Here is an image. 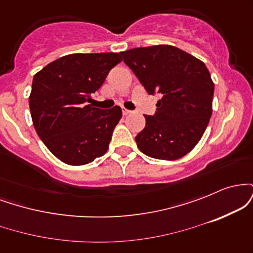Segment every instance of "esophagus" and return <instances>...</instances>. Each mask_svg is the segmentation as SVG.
I'll list each match as a JSON object with an SVG mask.
<instances>
[{"instance_id":"obj_1","label":"esophagus","mask_w":253,"mask_h":253,"mask_svg":"<svg viewBox=\"0 0 253 253\" xmlns=\"http://www.w3.org/2000/svg\"><path fill=\"white\" fill-rule=\"evenodd\" d=\"M123 114L125 115V117H126V115L132 114V110H128V109H125V108H123Z\"/></svg>"}]
</instances>
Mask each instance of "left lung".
<instances>
[{"label": "left lung", "mask_w": 253, "mask_h": 253, "mask_svg": "<svg viewBox=\"0 0 253 253\" xmlns=\"http://www.w3.org/2000/svg\"><path fill=\"white\" fill-rule=\"evenodd\" d=\"M147 94H159L156 113L145 115L146 126L135 136L144 155L175 161L190 152L211 117L214 83L207 66L171 45L121 52Z\"/></svg>", "instance_id": "left-lung-1"}]
</instances>
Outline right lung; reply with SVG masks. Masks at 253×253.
Instances as JSON below:
<instances>
[{
  "label": "right lung",
  "mask_w": 253,
  "mask_h": 253,
  "mask_svg": "<svg viewBox=\"0 0 253 253\" xmlns=\"http://www.w3.org/2000/svg\"><path fill=\"white\" fill-rule=\"evenodd\" d=\"M121 62L119 53H74L58 58L34 75L30 109L34 128L48 150L69 165H84L108 150L120 107L88 104L108 72Z\"/></svg>",
  "instance_id": "obj_1"
}]
</instances>
